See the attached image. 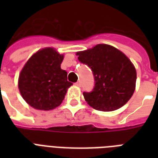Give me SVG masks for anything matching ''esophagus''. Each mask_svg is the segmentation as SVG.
Masks as SVG:
<instances>
[{
  "instance_id": "obj_1",
  "label": "esophagus",
  "mask_w": 158,
  "mask_h": 158,
  "mask_svg": "<svg viewBox=\"0 0 158 158\" xmlns=\"http://www.w3.org/2000/svg\"><path fill=\"white\" fill-rule=\"evenodd\" d=\"M75 86H77V87H80L81 86V82L80 81H78V82H76V83H75Z\"/></svg>"
}]
</instances>
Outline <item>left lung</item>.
<instances>
[{"label":"left lung","instance_id":"1","mask_svg":"<svg viewBox=\"0 0 158 158\" xmlns=\"http://www.w3.org/2000/svg\"><path fill=\"white\" fill-rule=\"evenodd\" d=\"M76 55L79 61L94 72V91L83 94L90 106L102 111H112L131 98L137 73L134 64L122 52L108 44H98Z\"/></svg>","mask_w":158,"mask_h":158}]
</instances>
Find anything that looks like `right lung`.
<instances>
[{"label": "right lung", "mask_w": 158, "mask_h": 158, "mask_svg": "<svg viewBox=\"0 0 158 158\" xmlns=\"http://www.w3.org/2000/svg\"><path fill=\"white\" fill-rule=\"evenodd\" d=\"M64 55L55 48L38 50L21 69L18 87L21 96L34 109L50 110L59 106L72 83L60 68Z\"/></svg>", "instance_id": "add662e5"}]
</instances>
